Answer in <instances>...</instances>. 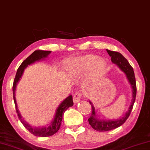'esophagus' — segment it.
I'll use <instances>...</instances> for the list:
<instances>
[{"label":"esophagus","mask_w":150,"mask_h":150,"mask_svg":"<svg viewBox=\"0 0 150 150\" xmlns=\"http://www.w3.org/2000/svg\"><path fill=\"white\" fill-rule=\"evenodd\" d=\"M81 98H82V93L80 92L76 93L73 96V99L75 103H79V102L80 101V99H81Z\"/></svg>","instance_id":"esophagus-1"}]
</instances>
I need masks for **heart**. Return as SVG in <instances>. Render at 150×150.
<instances>
[{
    "label": "heart",
    "instance_id": "1",
    "mask_svg": "<svg viewBox=\"0 0 150 150\" xmlns=\"http://www.w3.org/2000/svg\"><path fill=\"white\" fill-rule=\"evenodd\" d=\"M105 61L99 59L96 55H89L71 62L67 66V69L68 72L74 76H80L90 70L88 81L91 82L101 79L105 71Z\"/></svg>",
    "mask_w": 150,
    "mask_h": 150
}]
</instances>
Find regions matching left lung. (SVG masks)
I'll return each instance as SVG.
<instances>
[{"mask_svg":"<svg viewBox=\"0 0 150 150\" xmlns=\"http://www.w3.org/2000/svg\"><path fill=\"white\" fill-rule=\"evenodd\" d=\"M108 53L111 57L112 62L114 64H116L125 73L127 76L129 82L131 84L132 89H133V99L131 105H130L129 109L128 112L126 113L125 116L120 119L116 120H101L100 119L97 118V115L95 114V110L94 106L93 105L92 103L89 101L91 107H92V110H91V114L90 118H88V122L89 125L92 127L93 129L96 130L99 132L108 131L110 130L116 129L121 125H122L124 123L126 122L127 118H129L132 109L133 108V105L135 101L136 94H137V86H136V80L135 76H134V73L133 71V68L130 65L129 62L127 59L124 57L122 54L118 53L116 51H112L110 50L106 49Z\"/></svg>","mask_w":150,"mask_h":150,"instance_id":"obj_1","label":"left lung"}]
</instances>
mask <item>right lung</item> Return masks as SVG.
I'll return each mask as SVG.
<instances>
[{
    "mask_svg": "<svg viewBox=\"0 0 150 150\" xmlns=\"http://www.w3.org/2000/svg\"><path fill=\"white\" fill-rule=\"evenodd\" d=\"M50 53H51V51H41V50H36V51H34L29 57H28L26 59L23 61L22 64L20 65V66H19L18 69H17L16 77H15L13 81V96L17 114V116H18L19 120L21 121V122L23 124L24 127L30 132V133L33 134L35 136L42 137L53 135V134L57 133L58 130L60 129L61 123H62L64 113L68 108H70L74 105L72 96L70 95V96L67 97V98L60 104L59 107L57 108V111H56L55 116L54 117L53 120L51 122L49 126L43 128H33L30 127V125H28V123L26 122H25V120L21 118L20 113H19L18 109H17L16 96H15V94H16V93H15V91H16V88L17 82H18L19 79H20V78L21 77V76H22L23 71H24V69L26 68L28 65L35 62L36 61L40 60L45 57H47Z\"/></svg>",
    "mask_w": 150,
    "mask_h": 150,
    "instance_id": "right-lung-1",
    "label": "right lung"
}]
</instances>
